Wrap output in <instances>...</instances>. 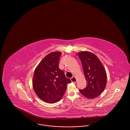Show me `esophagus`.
<instances>
[{
  "label": "esophagus",
  "mask_w": 130,
  "mask_h": 130,
  "mask_svg": "<svg viewBox=\"0 0 130 130\" xmlns=\"http://www.w3.org/2000/svg\"><path fill=\"white\" fill-rule=\"evenodd\" d=\"M71 81H72L73 83H75L76 82V78H75V77H72V78H71Z\"/></svg>",
  "instance_id": "obj_1"
}]
</instances>
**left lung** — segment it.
<instances>
[{
    "label": "left lung",
    "mask_w": 130,
    "mask_h": 130,
    "mask_svg": "<svg viewBox=\"0 0 130 130\" xmlns=\"http://www.w3.org/2000/svg\"><path fill=\"white\" fill-rule=\"evenodd\" d=\"M82 65L87 86L79 89L85 98L93 99L97 98L105 89L107 74L105 68L98 57L92 53L84 51L77 53Z\"/></svg>",
    "instance_id": "obj_1"
}]
</instances>
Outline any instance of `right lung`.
Listing matches in <instances>:
<instances>
[{
  "label": "right lung",
  "instance_id": "1",
  "mask_svg": "<svg viewBox=\"0 0 130 130\" xmlns=\"http://www.w3.org/2000/svg\"><path fill=\"white\" fill-rule=\"evenodd\" d=\"M61 55L59 52L50 53L39 63L34 72V90L39 99L47 103L59 101L66 91L67 84L71 82L59 68Z\"/></svg>",
  "mask_w": 130,
  "mask_h": 130
}]
</instances>
